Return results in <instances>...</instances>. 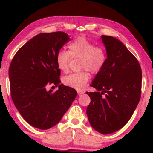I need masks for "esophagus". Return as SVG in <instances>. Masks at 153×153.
I'll return each mask as SVG.
<instances>
[{
    "instance_id": "obj_1",
    "label": "esophagus",
    "mask_w": 153,
    "mask_h": 153,
    "mask_svg": "<svg viewBox=\"0 0 153 153\" xmlns=\"http://www.w3.org/2000/svg\"><path fill=\"white\" fill-rule=\"evenodd\" d=\"M83 93H84V91H77V94H78L79 95H82Z\"/></svg>"
}]
</instances>
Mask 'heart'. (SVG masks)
Masks as SVG:
<instances>
[{"label": "heart", "mask_w": 153, "mask_h": 153, "mask_svg": "<svg viewBox=\"0 0 153 153\" xmlns=\"http://www.w3.org/2000/svg\"><path fill=\"white\" fill-rule=\"evenodd\" d=\"M69 51H61L56 57L57 67L67 72L69 70L71 57L79 59V69L86 70L91 73H99L105 66L107 60V53L102 46H95L85 37L81 36L68 45ZM87 71L83 70L70 74L63 77V83L67 86L76 89H82L90 79Z\"/></svg>", "instance_id": "obj_1"}]
</instances>
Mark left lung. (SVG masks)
Instances as JSON below:
<instances>
[{
	"instance_id": "left-lung-1",
	"label": "left lung",
	"mask_w": 153,
	"mask_h": 153,
	"mask_svg": "<svg viewBox=\"0 0 153 153\" xmlns=\"http://www.w3.org/2000/svg\"><path fill=\"white\" fill-rule=\"evenodd\" d=\"M107 53L105 66L86 92L91 99L87 115L93 128L109 134L124 126L134 114L141 95L142 73L137 58L118 39L102 35Z\"/></svg>"
}]
</instances>
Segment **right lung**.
<instances>
[{
    "instance_id": "right-lung-1",
    "label": "right lung",
    "mask_w": 153,
    "mask_h": 153,
    "mask_svg": "<svg viewBox=\"0 0 153 153\" xmlns=\"http://www.w3.org/2000/svg\"><path fill=\"white\" fill-rule=\"evenodd\" d=\"M70 40L62 31L38 34L19 48L10 65L12 101L23 118L36 128L47 129L57 124L77 96L74 89L60 84L56 62L57 54ZM51 85H58L59 89L48 90Z\"/></svg>"
}]
</instances>
